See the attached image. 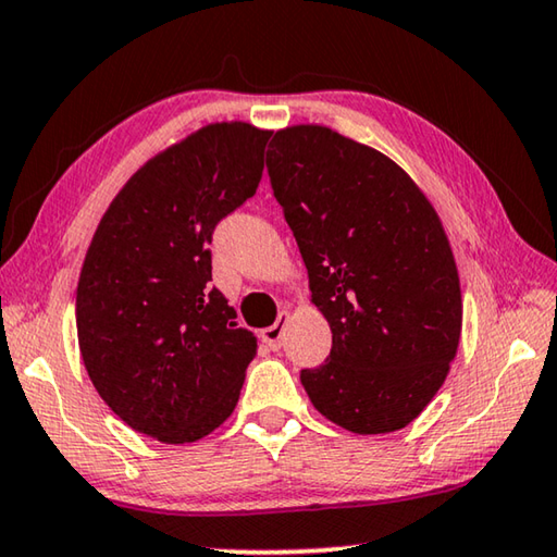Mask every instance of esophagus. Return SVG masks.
Listing matches in <instances>:
<instances>
[{
  "instance_id": "esophagus-1",
  "label": "esophagus",
  "mask_w": 557,
  "mask_h": 557,
  "mask_svg": "<svg viewBox=\"0 0 557 557\" xmlns=\"http://www.w3.org/2000/svg\"><path fill=\"white\" fill-rule=\"evenodd\" d=\"M287 319H289V314L287 312H280V317H277V322L272 324V326H268V329H262V342H265L270 348H277L282 346V336H285V326H287Z\"/></svg>"
}]
</instances>
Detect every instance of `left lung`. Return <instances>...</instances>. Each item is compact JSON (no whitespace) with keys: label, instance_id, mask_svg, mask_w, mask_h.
<instances>
[{"label":"left lung","instance_id":"obj_1","mask_svg":"<svg viewBox=\"0 0 557 557\" xmlns=\"http://www.w3.org/2000/svg\"><path fill=\"white\" fill-rule=\"evenodd\" d=\"M268 176L332 326L324 363L299 373L309 400L356 435L405 428L445 383L461 332L435 209L388 157L317 125L272 137Z\"/></svg>","mask_w":557,"mask_h":557}]
</instances>
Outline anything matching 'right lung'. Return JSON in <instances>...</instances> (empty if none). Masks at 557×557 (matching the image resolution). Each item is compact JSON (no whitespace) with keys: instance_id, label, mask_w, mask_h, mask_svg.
Returning a JSON list of instances; mask_svg holds the SVG:
<instances>
[{"instance_id":"1","label":"right lung","mask_w":557,"mask_h":557,"mask_svg":"<svg viewBox=\"0 0 557 557\" xmlns=\"http://www.w3.org/2000/svg\"><path fill=\"white\" fill-rule=\"evenodd\" d=\"M270 135L199 129L149 159L92 235L75 297L81 356L100 398L147 437L201 440L240 398L258 342L211 287V240L256 194Z\"/></svg>"}]
</instances>
